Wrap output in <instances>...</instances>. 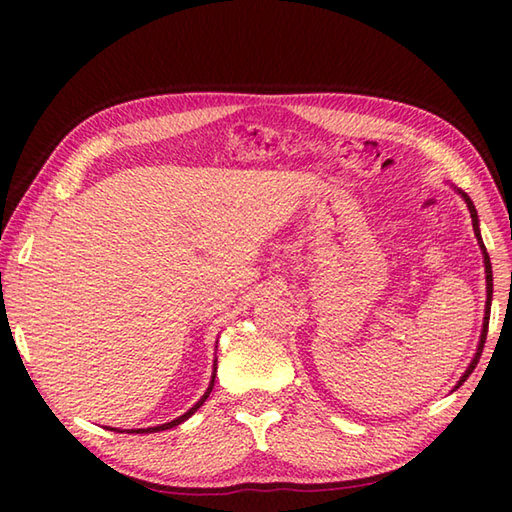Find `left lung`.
<instances>
[{
  "mask_svg": "<svg viewBox=\"0 0 512 512\" xmlns=\"http://www.w3.org/2000/svg\"><path fill=\"white\" fill-rule=\"evenodd\" d=\"M453 189L462 195V200L466 202V206H469V211H471V220H473V231H475V237H477V244H480V248H482V255H484V270H486V310H484V325H482L480 343H477V352H475V356H473V361L469 363V367H466V372H464V374H462V378L458 380V385L453 387V391H455V389H458V387L464 383L466 378H469V376L473 374V369H475L477 361H480L482 350H484L486 332H488V319H491V301H493V270H491V257H488V253H486V246H484V242H482V235H480V220H477L475 204L471 202L469 195H466L462 189H458V187H453Z\"/></svg>",
  "mask_w": 512,
  "mask_h": 512,
  "instance_id": "8db88e82",
  "label": "left lung"
}]
</instances>
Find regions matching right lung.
Listing matches in <instances>:
<instances>
[{
  "label": "right lung",
  "instance_id": "obj_1",
  "mask_svg": "<svg viewBox=\"0 0 512 512\" xmlns=\"http://www.w3.org/2000/svg\"><path fill=\"white\" fill-rule=\"evenodd\" d=\"M215 347H217V341H215ZM215 372H217V358L213 361V374H211V383H209V387H206V391H204V396L195 402V405L187 411V413H182L180 418H176V420H171V422H165V424H158V427H147V429H127V433H156V431H165V429H171V427H178L180 422H184L187 418H191L195 411H198L202 405H204V400L211 396V391H213V385H215ZM105 429H110V431H118V433H123L121 429H114V427H105Z\"/></svg>",
  "mask_w": 512,
  "mask_h": 512
}]
</instances>
